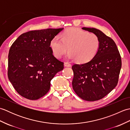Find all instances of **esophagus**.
<instances>
[{
  "mask_svg": "<svg viewBox=\"0 0 130 130\" xmlns=\"http://www.w3.org/2000/svg\"><path fill=\"white\" fill-rule=\"evenodd\" d=\"M64 67H71V64H70L69 62H65L64 63Z\"/></svg>",
  "mask_w": 130,
  "mask_h": 130,
  "instance_id": "esophagus-1",
  "label": "esophagus"
}]
</instances>
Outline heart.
Masks as SVG:
<instances>
[{
    "instance_id": "heart-1",
    "label": "heart",
    "mask_w": 130,
    "mask_h": 130,
    "mask_svg": "<svg viewBox=\"0 0 130 130\" xmlns=\"http://www.w3.org/2000/svg\"><path fill=\"white\" fill-rule=\"evenodd\" d=\"M54 56L60 59L68 50L69 59L75 60L79 63H85L95 56L100 47L98 36L78 28L65 29L60 35V39L55 37L50 42Z\"/></svg>"
}]
</instances>
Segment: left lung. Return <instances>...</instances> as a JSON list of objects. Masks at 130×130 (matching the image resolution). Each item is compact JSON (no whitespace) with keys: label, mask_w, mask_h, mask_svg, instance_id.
<instances>
[{"label":"left lung","mask_w":130,"mask_h":130,"mask_svg":"<svg viewBox=\"0 0 130 130\" xmlns=\"http://www.w3.org/2000/svg\"><path fill=\"white\" fill-rule=\"evenodd\" d=\"M100 40V47L90 61L72 67L74 92L87 101L104 98L116 87L122 66L121 55L114 41L100 30L83 27Z\"/></svg>","instance_id":"left-lung-1"}]
</instances>
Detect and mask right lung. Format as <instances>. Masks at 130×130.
Instances as JSON below:
<instances>
[{"label": "right lung", "instance_id": "add662e5", "mask_svg": "<svg viewBox=\"0 0 130 130\" xmlns=\"http://www.w3.org/2000/svg\"><path fill=\"white\" fill-rule=\"evenodd\" d=\"M63 29L48 28L19 36L8 55V76L17 93L30 100L46 94L51 80L63 69V62L52 53L50 42Z\"/></svg>", "mask_w": 130, "mask_h": 130}]
</instances>
